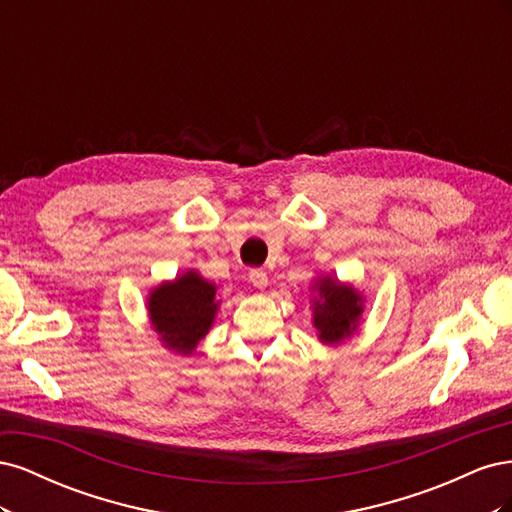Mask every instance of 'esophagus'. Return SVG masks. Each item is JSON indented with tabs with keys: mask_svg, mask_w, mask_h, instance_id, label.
<instances>
[{
	"mask_svg": "<svg viewBox=\"0 0 512 512\" xmlns=\"http://www.w3.org/2000/svg\"><path fill=\"white\" fill-rule=\"evenodd\" d=\"M250 282H252L256 288H265V286L269 284L267 271H262V269H252V271H250Z\"/></svg>",
	"mask_w": 512,
	"mask_h": 512,
	"instance_id": "obj_1",
	"label": "esophagus"
}]
</instances>
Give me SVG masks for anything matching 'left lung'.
I'll return each instance as SVG.
<instances>
[{"label": "left lung", "instance_id": "left-lung-1", "mask_svg": "<svg viewBox=\"0 0 512 512\" xmlns=\"http://www.w3.org/2000/svg\"><path fill=\"white\" fill-rule=\"evenodd\" d=\"M318 292L320 301L314 303V327L322 342H342L356 329L363 312L361 294L354 288L337 284L331 277H322Z\"/></svg>", "mask_w": 512, "mask_h": 512}]
</instances>
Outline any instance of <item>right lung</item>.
I'll use <instances>...</instances> for the list:
<instances>
[{
	"mask_svg": "<svg viewBox=\"0 0 512 512\" xmlns=\"http://www.w3.org/2000/svg\"><path fill=\"white\" fill-rule=\"evenodd\" d=\"M215 312V286L194 271L162 284L149 297L153 329L162 335L164 346L181 354H190L205 337Z\"/></svg>",
	"mask_w": 512,
	"mask_h": 512,
	"instance_id": "obj_1",
	"label": "right lung"
}]
</instances>
